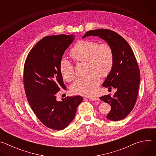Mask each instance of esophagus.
<instances>
[{
  "label": "esophagus",
  "instance_id": "1",
  "mask_svg": "<svg viewBox=\"0 0 156 156\" xmlns=\"http://www.w3.org/2000/svg\"><path fill=\"white\" fill-rule=\"evenodd\" d=\"M88 99L91 101H99V99L96 97H89Z\"/></svg>",
  "mask_w": 156,
  "mask_h": 156
}]
</instances>
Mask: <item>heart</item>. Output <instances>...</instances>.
<instances>
[{"instance_id": "b5f03b06", "label": "heart", "mask_w": 156, "mask_h": 156, "mask_svg": "<svg viewBox=\"0 0 156 156\" xmlns=\"http://www.w3.org/2000/svg\"><path fill=\"white\" fill-rule=\"evenodd\" d=\"M70 57L75 62H86V73L84 78L76 80L71 90L75 94L92 95L100 82V76H107L114 64L113 49L108 44H99L94 40L78 41L70 52ZM60 72L63 80L70 81L75 78L73 66L65 60L60 64Z\"/></svg>"}]
</instances>
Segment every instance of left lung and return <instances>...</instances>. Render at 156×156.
I'll return each mask as SVG.
<instances>
[{"label":"left lung","instance_id":"obj_1","mask_svg":"<svg viewBox=\"0 0 156 156\" xmlns=\"http://www.w3.org/2000/svg\"><path fill=\"white\" fill-rule=\"evenodd\" d=\"M99 36L112 47L114 52L112 69L102 86L117 89L114 96L110 94L99 99L111 106L106 118L112 121L125 119L134 107L138 96L140 81L139 66L133 50L126 41L115 31L107 29L89 31L83 38Z\"/></svg>","mask_w":156,"mask_h":156}]
</instances>
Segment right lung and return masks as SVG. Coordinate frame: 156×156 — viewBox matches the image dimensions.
<instances>
[{"label": "right lung", "mask_w": 156, "mask_h": 156, "mask_svg": "<svg viewBox=\"0 0 156 156\" xmlns=\"http://www.w3.org/2000/svg\"><path fill=\"white\" fill-rule=\"evenodd\" d=\"M75 39L73 34L48 36L29 52L24 66L23 82L27 100L38 119L55 130L65 128L73 120L82 102L80 96L56 100V93L66 87L60 72L62 56Z\"/></svg>", "instance_id": "1"}]
</instances>
